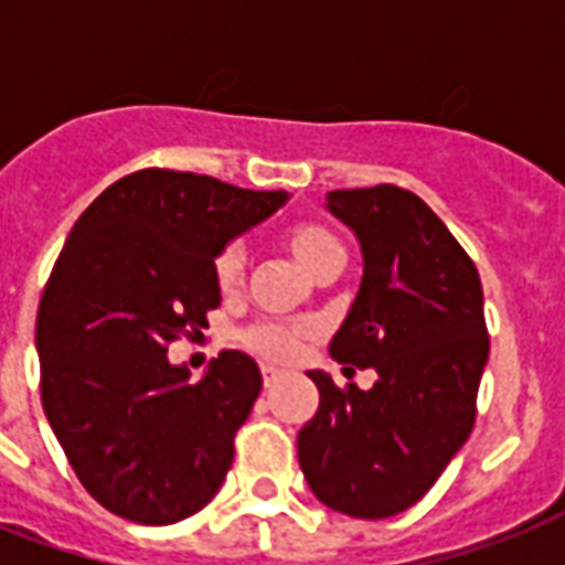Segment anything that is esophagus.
<instances>
[{"mask_svg":"<svg viewBox=\"0 0 565 565\" xmlns=\"http://www.w3.org/2000/svg\"><path fill=\"white\" fill-rule=\"evenodd\" d=\"M260 377H264V386H273V384H278V377H281V370H275V366L264 363V366H260Z\"/></svg>","mask_w":565,"mask_h":565,"instance_id":"34e87169","label":"esophagus"}]
</instances>
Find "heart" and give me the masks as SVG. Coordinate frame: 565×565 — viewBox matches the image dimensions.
I'll return each instance as SVG.
<instances>
[{
    "instance_id": "b5f03b06",
    "label": "heart",
    "mask_w": 565,
    "mask_h": 565,
    "mask_svg": "<svg viewBox=\"0 0 565 565\" xmlns=\"http://www.w3.org/2000/svg\"><path fill=\"white\" fill-rule=\"evenodd\" d=\"M284 246L296 260H299L310 275L337 273L340 266L345 264V248L343 243L337 239V234L326 228V225H317V222H296L281 234ZM243 266H246V257H243V248L239 243H225V246L216 252L213 257V278H216V287L222 292H234L243 284ZM313 337V326L310 322H273V319H260V322H252V326L243 331V345L252 349L255 354L266 358L273 363H290L296 361Z\"/></svg>"
}]
</instances>
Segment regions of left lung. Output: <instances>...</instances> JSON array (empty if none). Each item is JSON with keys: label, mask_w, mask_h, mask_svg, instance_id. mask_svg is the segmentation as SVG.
<instances>
[{"label": "left lung", "mask_w": 565, "mask_h": 565, "mask_svg": "<svg viewBox=\"0 0 565 565\" xmlns=\"http://www.w3.org/2000/svg\"><path fill=\"white\" fill-rule=\"evenodd\" d=\"M358 234L363 281L331 358L345 377L310 372L317 416L299 430V466L322 504L386 519L413 508L472 434L490 334L478 269L446 222L411 190L375 184L328 193Z\"/></svg>", "instance_id": "8db88e82"}]
</instances>
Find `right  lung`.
Returning a JSON list of instances; mask_svg holds the SVG:
<instances>
[{
  "mask_svg": "<svg viewBox=\"0 0 565 565\" xmlns=\"http://www.w3.org/2000/svg\"><path fill=\"white\" fill-rule=\"evenodd\" d=\"M284 190L137 170L70 231L38 308L40 398L78 481L137 525L193 516L225 481L260 370L222 352L199 384L167 358L220 308L213 257Z\"/></svg>",
  "mask_w": 565,
  "mask_h": 565,
  "instance_id": "right-lung-1",
  "label": "right lung"
}]
</instances>
